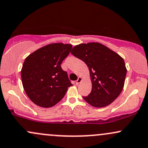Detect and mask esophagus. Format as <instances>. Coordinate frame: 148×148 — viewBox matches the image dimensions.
<instances>
[{
    "mask_svg": "<svg viewBox=\"0 0 148 148\" xmlns=\"http://www.w3.org/2000/svg\"><path fill=\"white\" fill-rule=\"evenodd\" d=\"M82 77H78V78H77V80H76V84H79V83L82 82Z\"/></svg>",
    "mask_w": 148,
    "mask_h": 148,
    "instance_id": "34e87169",
    "label": "esophagus"
}]
</instances>
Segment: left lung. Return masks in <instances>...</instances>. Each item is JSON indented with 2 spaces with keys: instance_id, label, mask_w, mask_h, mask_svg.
Listing matches in <instances>:
<instances>
[{
  "instance_id": "obj_1",
  "label": "left lung",
  "mask_w": 148,
  "mask_h": 148,
  "mask_svg": "<svg viewBox=\"0 0 148 148\" xmlns=\"http://www.w3.org/2000/svg\"><path fill=\"white\" fill-rule=\"evenodd\" d=\"M71 54L84 61L89 70L92 92L83 99L95 108L110 105L124 85L127 68L122 57L99 42L75 45Z\"/></svg>"
}]
</instances>
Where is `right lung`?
Wrapping results in <instances>:
<instances>
[{
    "mask_svg": "<svg viewBox=\"0 0 148 148\" xmlns=\"http://www.w3.org/2000/svg\"><path fill=\"white\" fill-rule=\"evenodd\" d=\"M71 44L52 43L37 49L25 59L21 71L26 95L42 108L55 106L73 84L61 64L69 54Z\"/></svg>",
    "mask_w": 148,
    "mask_h": 148,
    "instance_id": "obj_1",
    "label": "right lung"
}]
</instances>
